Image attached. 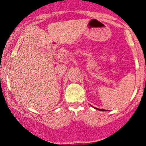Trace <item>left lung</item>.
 <instances>
[{"mask_svg": "<svg viewBox=\"0 0 146 146\" xmlns=\"http://www.w3.org/2000/svg\"><path fill=\"white\" fill-rule=\"evenodd\" d=\"M96 110H101V111H105V110H102V109H98V108H96Z\"/></svg>", "mask_w": 146, "mask_h": 146, "instance_id": "1", "label": "left lung"}]
</instances>
